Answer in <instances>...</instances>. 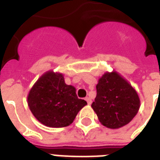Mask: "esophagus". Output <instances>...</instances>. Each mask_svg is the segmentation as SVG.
<instances>
[{"label":"esophagus","instance_id":"34e87169","mask_svg":"<svg viewBox=\"0 0 160 160\" xmlns=\"http://www.w3.org/2000/svg\"><path fill=\"white\" fill-rule=\"evenodd\" d=\"M85 100L87 101L88 105H91V103H92V100H91V99H90V98L86 97V98H85Z\"/></svg>","mask_w":160,"mask_h":160}]
</instances>
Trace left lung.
I'll use <instances>...</instances> for the list:
<instances>
[{
  "mask_svg": "<svg viewBox=\"0 0 160 160\" xmlns=\"http://www.w3.org/2000/svg\"><path fill=\"white\" fill-rule=\"evenodd\" d=\"M97 95L91 107L104 126L119 129L134 119L140 100L136 90L115 71L106 72L96 85Z\"/></svg>",
  "mask_w": 160,
  "mask_h": 160,
  "instance_id": "obj_1",
  "label": "left lung"
}]
</instances>
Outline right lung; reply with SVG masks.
<instances>
[{
    "mask_svg": "<svg viewBox=\"0 0 160 160\" xmlns=\"http://www.w3.org/2000/svg\"><path fill=\"white\" fill-rule=\"evenodd\" d=\"M29 108L41 124L52 128L72 124L87 102L79 99L75 88L65 83L62 74L48 71L39 78L29 92Z\"/></svg>",
    "mask_w": 160,
    "mask_h": 160,
    "instance_id": "right-lung-1",
    "label": "right lung"
}]
</instances>
